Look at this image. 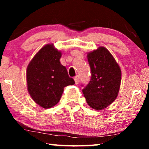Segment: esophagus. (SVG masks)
<instances>
[{"mask_svg": "<svg viewBox=\"0 0 149 149\" xmlns=\"http://www.w3.org/2000/svg\"><path fill=\"white\" fill-rule=\"evenodd\" d=\"M74 79L75 83H76V84H78L79 82V75H77V76H75L74 77Z\"/></svg>", "mask_w": 149, "mask_h": 149, "instance_id": "esophagus-1", "label": "esophagus"}]
</instances>
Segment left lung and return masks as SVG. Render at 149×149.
Returning <instances> with one entry per match:
<instances>
[{
  "label": "left lung",
  "mask_w": 149,
  "mask_h": 149,
  "mask_svg": "<svg viewBox=\"0 0 149 149\" xmlns=\"http://www.w3.org/2000/svg\"><path fill=\"white\" fill-rule=\"evenodd\" d=\"M91 79L83 89L87 103L95 110H102L113 103L119 93L121 68L109 51L104 47L87 54Z\"/></svg>",
  "instance_id": "8db88e82"
}]
</instances>
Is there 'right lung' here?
Instances as JSON below:
<instances>
[{
    "mask_svg": "<svg viewBox=\"0 0 149 149\" xmlns=\"http://www.w3.org/2000/svg\"><path fill=\"white\" fill-rule=\"evenodd\" d=\"M62 53L47 44L38 51L26 71L28 91L35 102L44 109L57 104L64 88L74 84L66 67L60 62Z\"/></svg>",
    "mask_w": 149,
    "mask_h": 149,
    "instance_id": "add662e5",
    "label": "right lung"
}]
</instances>
